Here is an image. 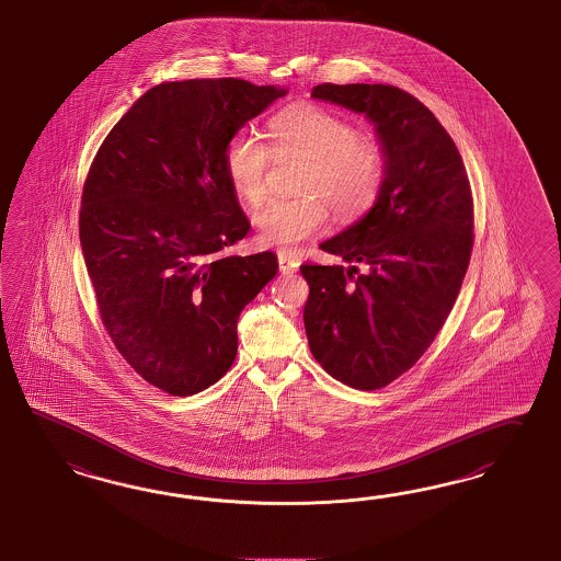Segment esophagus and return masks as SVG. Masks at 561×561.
I'll return each mask as SVG.
<instances>
[{"label":"esophagus","instance_id":"obj_1","mask_svg":"<svg viewBox=\"0 0 561 561\" xmlns=\"http://www.w3.org/2000/svg\"><path fill=\"white\" fill-rule=\"evenodd\" d=\"M277 263H279V272L284 273V275H291V273L298 272V265H300V261L294 257V255L286 253V251L277 253Z\"/></svg>","mask_w":561,"mask_h":561}]
</instances>
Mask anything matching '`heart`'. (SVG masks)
I'll list each match as a JSON object with an SVG mask.
<instances>
[{
  "mask_svg": "<svg viewBox=\"0 0 561 561\" xmlns=\"http://www.w3.org/2000/svg\"><path fill=\"white\" fill-rule=\"evenodd\" d=\"M270 145L251 135L228 138L222 167L232 192L255 206L267 190L273 159L304 157L298 180L302 196L270 199L257 214L261 244L296 247L327 225L332 206L336 220L355 222L378 202L386 180V154L359 138L351 122L314 104H291L267 124Z\"/></svg>",
  "mask_w": 561,
  "mask_h": 561,
  "instance_id": "1",
  "label": "heart"
}]
</instances>
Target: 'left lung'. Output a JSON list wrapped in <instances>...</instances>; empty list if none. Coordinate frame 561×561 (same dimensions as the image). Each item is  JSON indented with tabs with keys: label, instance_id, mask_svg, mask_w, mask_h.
I'll list each match as a JSON object with an SVG mask.
<instances>
[{
	"label": "left lung",
	"instance_id": "left-lung-1",
	"mask_svg": "<svg viewBox=\"0 0 561 561\" xmlns=\"http://www.w3.org/2000/svg\"><path fill=\"white\" fill-rule=\"evenodd\" d=\"M312 98L365 114L386 154L376 206L320 244L348 267L300 265L314 359L334 379L369 392L409 371L454 308L473 247L470 180L454 138L409 91L322 83Z\"/></svg>",
	"mask_w": 561,
	"mask_h": 561
}]
</instances>
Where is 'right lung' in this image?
Masks as SVG:
<instances>
[{
	"instance_id": "1",
	"label": "right lung",
	"mask_w": 561,
	"mask_h": 561,
	"mask_svg": "<svg viewBox=\"0 0 561 561\" xmlns=\"http://www.w3.org/2000/svg\"><path fill=\"white\" fill-rule=\"evenodd\" d=\"M282 95L237 77L154 85L91 161L79 239L100 319L126 364L167 394H197L227 374L239 314L277 273L270 251L222 255L251 228L222 151Z\"/></svg>"
}]
</instances>
